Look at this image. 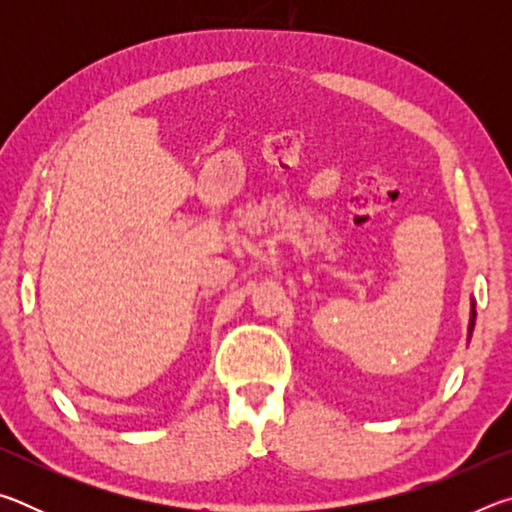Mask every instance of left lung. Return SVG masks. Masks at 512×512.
<instances>
[{"label":"left lung","instance_id":"left-lung-1","mask_svg":"<svg viewBox=\"0 0 512 512\" xmlns=\"http://www.w3.org/2000/svg\"><path fill=\"white\" fill-rule=\"evenodd\" d=\"M474 318H476V311H474V302H472V316H470V329H467V332H470V336H472V329H474ZM470 336H467V339H470Z\"/></svg>","mask_w":512,"mask_h":512}]
</instances>
